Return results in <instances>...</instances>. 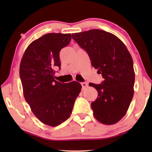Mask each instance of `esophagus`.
<instances>
[{"instance_id":"34e87169","label":"esophagus","mask_w":152,"mask_h":152,"mask_svg":"<svg viewBox=\"0 0 152 152\" xmlns=\"http://www.w3.org/2000/svg\"><path fill=\"white\" fill-rule=\"evenodd\" d=\"M81 85H82V89H84L85 88H86L88 86V83H86V82H82V83H81Z\"/></svg>"}]
</instances>
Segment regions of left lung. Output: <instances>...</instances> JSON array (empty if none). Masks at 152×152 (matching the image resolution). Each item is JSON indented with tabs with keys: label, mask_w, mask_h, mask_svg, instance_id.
Instances as JSON below:
<instances>
[{
	"label": "left lung",
	"mask_w": 152,
	"mask_h": 152,
	"mask_svg": "<svg viewBox=\"0 0 152 152\" xmlns=\"http://www.w3.org/2000/svg\"><path fill=\"white\" fill-rule=\"evenodd\" d=\"M72 36L104 78L101 84H89L98 92L91 104L93 115L103 124H115L127 113L133 97L135 75L131 54L124 42L108 32L92 29Z\"/></svg>",
	"instance_id": "8db88e82"
}]
</instances>
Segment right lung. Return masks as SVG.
<instances>
[{
	"label": "right lung",
	"mask_w": 152,
	"mask_h": 152,
	"mask_svg": "<svg viewBox=\"0 0 152 152\" xmlns=\"http://www.w3.org/2000/svg\"><path fill=\"white\" fill-rule=\"evenodd\" d=\"M71 34L48 33L28 45L21 61L19 75L25 101L43 124L56 127L69 119L81 91L77 82L61 83L54 79L60 69L59 53L71 40Z\"/></svg>",
	"instance_id": "obj_1"
}]
</instances>
